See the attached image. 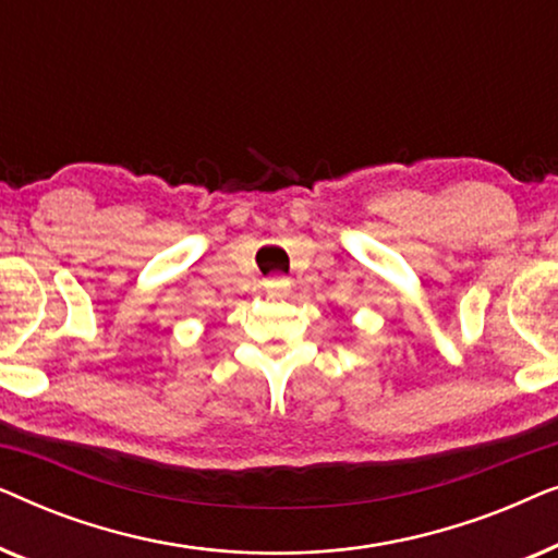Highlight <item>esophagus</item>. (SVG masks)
Wrapping results in <instances>:
<instances>
[{
	"label": "esophagus",
	"instance_id": "esophagus-1",
	"mask_svg": "<svg viewBox=\"0 0 558 558\" xmlns=\"http://www.w3.org/2000/svg\"><path fill=\"white\" fill-rule=\"evenodd\" d=\"M266 289H269L271 294H287L289 279H284V277H274V279L266 281Z\"/></svg>",
	"mask_w": 558,
	"mask_h": 558
}]
</instances>
